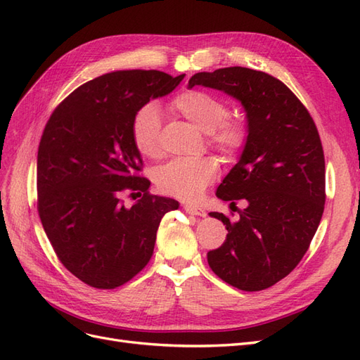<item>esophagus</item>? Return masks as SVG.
<instances>
[{
    "label": "esophagus",
    "instance_id": "esophagus-1",
    "mask_svg": "<svg viewBox=\"0 0 360 360\" xmlns=\"http://www.w3.org/2000/svg\"><path fill=\"white\" fill-rule=\"evenodd\" d=\"M184 212L189 213V214H193V216H200V217H204L205 216V210L200 209V207L197 205H191V204H186L183 207Z\"/></svg>",
    "mask_w": 360,
    "mask_h": 360
}]
</instances>
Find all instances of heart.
<instances>
[{
    "instance_id": "obj_1",
    "label": "heart",
    "mask_w": 360,
    "mask_h": 360,
    "mask_svg": "<svg viewBox=\"0 0 360 360\" xmlns=\"http://www.w3.org/2000/svg\"><path fill=\"white\" fill-rule=\"evenodd\" d=\"M169 106L174 114L207 134L209 143L224 153L233 155L243 147L246 141L245 126L236 120H226L228 106L217 97L205 91L189 90L174 97ZM160 129L158 108L155 105L141 108L132 123V139L141 156L159 158ZM216 176L217 163L212 158L180 159L167 163L158 171L156 184L171 197L197 200Z\"/></svg>"
}]
</instances>
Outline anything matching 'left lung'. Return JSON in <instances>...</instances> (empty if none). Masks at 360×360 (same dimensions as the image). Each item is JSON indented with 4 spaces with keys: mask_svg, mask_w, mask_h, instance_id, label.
Masks as SVG:
<instances>
[{
    "mask_svg": "<svg viewBox=\"0 0 360 360\" xmlns=\"http://www.w3.org/2000/svg\"><path fill=\"white\" fill-rule=\"evenodd\" d=\"M195 85L219 90L240 102L246 114V141L236 165L216 197L245 200L228 234L207 261L214 274L243 291L275 285L307 252L324 210V155L312 117L285 84L264 72L225 68L195 73Z\"/></svg>",
    "mask_w": 360,
    "mask_h": 360,
    "instance_id": "obj_1",
    "label": "left lung"
}]
</instances>
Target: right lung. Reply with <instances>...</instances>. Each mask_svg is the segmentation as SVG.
<instances>
[{"mask_svg":"<svg viewBox=\"0 0 360 360\" xmlns=\"http://www.w3.org/2000/svg\"><path fill=\"white\" fill-rule=\"evenodd\" d=\"M184 75L117 70L78 86L52 112L37 153L39 216L57 257L86 285L126 284L153 255L162 217L179 209L148 193L132 139L136 112L169 94ZM129 188L144 191L126 207Z\"/></svg>","mask_w":360,"mask_h":360,"instance_id":"obj_1","label":"right lung"}]
</instances>
